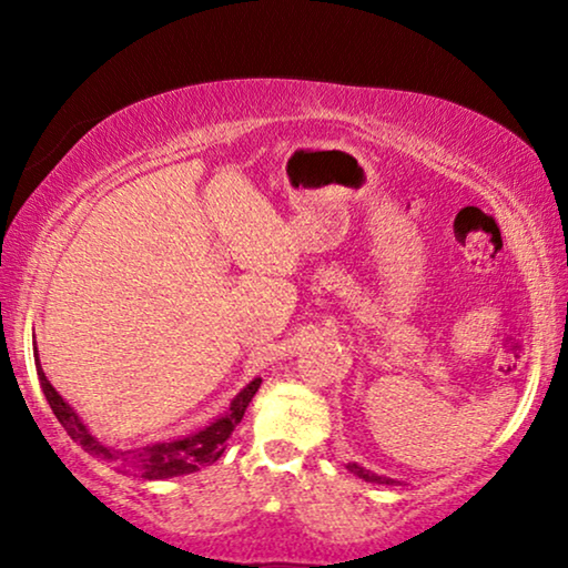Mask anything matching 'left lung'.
<instances>
[{
	"label": "left lung",
	"mask_w": 568,
	"mask_h": 568,
	"mask_svg": "<svg viewBox=\"0 0 568 568\" xmlns=\"http://www.w3.org/2000/svg\"><path fill=\"white\" fill-rule=\"evenodd\" d=\"M348 470H352L354 476L369 480V484H395L393 478H385V476H377V473H372V470H364L362 465H356V463H348Z\"/></svg>",
	"instance_id": "obj_1"
}]
</instances>
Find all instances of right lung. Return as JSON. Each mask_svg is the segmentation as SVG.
<instances>
[{
    "mask_svg": "<svg viewBox=\"0 0 568 568\" xmlns=\"http://www.w3.org/2000/svg\"><path fill=\"white\" fill-rule=\"evenodd\" d=\"M36 369H38V379H41L43 395L49 400V406L53 410V416L59 418V424L64 426L69 437L74 442H80L84 453H90L98 460L111 463L115 468L123 473H136L146 480H160V478H175V476H185V473H193L204 465H212L222 457L224 453V442L232 437L235 426L243 422V414L247 408V403L253 400V395L258 393L261 379L255 377L251 385L243 387L235 395V400L230 403V410L222 418H216L214 424H209L206 429H201L191 437L183 439H173V442H160V445H146L139 449H113L105 447L103 442H98L92 434L88 432V426L80 422V416L74 414V408L61 398V395L53 390V385L45 379L41 364L36 359Z\"/></svg>",
    "mask_w": 568,
    "mask_h": 568,
    "instance_id": "obj_1",
    "label": "right lung"
}]
</instances>
